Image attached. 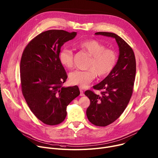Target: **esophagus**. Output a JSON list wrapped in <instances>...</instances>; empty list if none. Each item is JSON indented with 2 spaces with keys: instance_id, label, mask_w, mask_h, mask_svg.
I'll list each match as a JSON object with an SVG mask.
<instances>
[{
  "instance_id": "esophagus-1",
  "label": "esophagus",
  "mask_w": 158,
  "mask_h": 158,
  "mask_svg": "<svg viewBox=\"0 0 158 158\" xmlns=\"http://www.w3.org/2000/svg\"><path fill=\"white\" fill-rule=\"evenodd\" d=\"M80 96H84V94H83V91L81 88H80Z\"/></svg>"
}]
</instances>
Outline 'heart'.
<instances>
[{
    "mask_svg": "<svg viewBox=\"0 0 158 158\" xmlns=\"http://www.w3.org/2000/svg\"><path fill=\"white\" fill-rule=\"evenodd\" d=\"M78 46L91 56L85 71L75 70L69 74V81L81 88L86 87L93 80L96 75L104 77L115 68L117 61V54L114 50L106 49V46L95 40L81 41ZM60 62L67 68L73 66V52L69 49H62L59 54Z\"/></svg>",
    "mask_w": 158,
    "mask_h": 158,
    "instance_id": "1",
    "label": "heart"
}]
</instances>
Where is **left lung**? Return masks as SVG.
I'll use <instances>...</instances> for the list:
<instances>
[{
	"label": "left lung",
	"instance_id": "obj_1",
	"mask_svg": "<svg viewBox=\"0 0 158 158\" xmlns=\"http://www.w3.org/2000/svg\"><path fill=\"white\" fill-rule=\"evenodd\" d=\"M95 35L114 38L119 50L114 69L93 87L96 90H104L101 95L91 90L85 92L90 101L86 112L89 120L97 126H106L121 115L131 99L136 75V60L132 48L117 34L98 32Z\"/></svg>",
	"mask_w": 158,
	"mask_h": 158
}]
</instances>
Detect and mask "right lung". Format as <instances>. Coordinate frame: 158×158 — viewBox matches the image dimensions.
Listing matches in <instances>:
<instances>
[{"instance_id":"1","label":"right lung","mask_w":158,"mask_h":158,"mask_svg":"<svg viewBox=\"0 0 158 158\" xmlns=\"http://www.w3.org/2000/svg\"><path fill=\"white\" fill-rule=\"evenodd\" d=\"M77 32L50 30L37 35L25 47L20 62L22 91L34 115L44 124L64 121L66 108L80 95L78 86L62 87L68 76L59 59L62 45Z\"/></svg>"}]
</instances>
